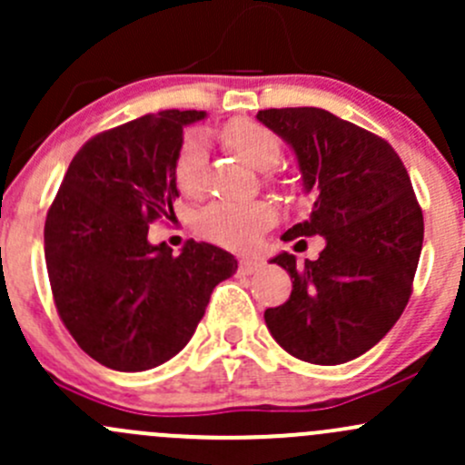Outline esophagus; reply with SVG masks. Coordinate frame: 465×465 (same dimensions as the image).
<instances>
[{"label":"esophagus","mask_w":465,"mask_h":465,"mask_svg":"<svg viewBox=\"0 0 465 465\" xmlns=\"http://www.w3.org/2000/svg\"><path fill=\"white\" fill-rule=\"evenodd\" d=\"M259 266H262V262H257V259H242V262H239V271L243 274L254 272Z\"/></svg>","instance_id":"34e87169"}]
</instances>
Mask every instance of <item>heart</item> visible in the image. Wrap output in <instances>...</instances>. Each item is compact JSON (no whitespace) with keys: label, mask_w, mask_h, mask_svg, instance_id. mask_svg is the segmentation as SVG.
<instances>
[{"label":"heart","mask_w":465,"mask_h":465,"mask_svg":"<svg viewBox=\"0 0 465 465\" xmlns=\"http://www.w3.org/2000/svg\"><path fill=\"white\" fill-rule=\"evenodd\" d=\"M223 142L257 171H271L282 157V142L272 131L251 119H234L223 128ZM206 143L202 134L188 133L174 154V182L179 191L197 194L203 186ZM274 219L266 202H213L197 217V231L208 242L231 251H248Z\"/></svg>","instance_id":"obj_1"}]
</instances>
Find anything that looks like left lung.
<instances>
[{
    "label": "left lung",
    "mask_w": 465,
    "mask_h": 465,
    "mask_svg": "<svg viewBox=\"0 0 465 465\" xmlns=\"http://www.w3.org/2000/svg\"><path fill=\"white\" fill-rule=\"evenodd\" d=\"M257 119L297 154L311 217L283 242L322 234L319 257L286 268L292 292L263 312L274 341L292 357L337 366L371 351L397 323L412 294L423 214L406 166L386 139L323 108H268Z\"/></svg>",
    "instance_id": "obj_1"
}]
</instances>
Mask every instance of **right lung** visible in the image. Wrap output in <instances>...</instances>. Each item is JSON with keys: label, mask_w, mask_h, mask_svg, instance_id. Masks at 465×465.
<instances>
[{"label": "right lung", "mask_w": 465, "mask_h": 465, "mask_svg": "<svg viewBox=\"0 0 465 465\" xmlns=\"http://www.w3.org/2000/svg\"><path fill=\"white\" fill-rule=\"evenodd\" d=\"M203 111H162L88 139L68 166L44 226L59 317L84 352L119 372L162 366L191 341L213 288L237 259L213 243L173 254L148 226L173 219L174 154Z\"/></svg>", "instance_id": "right-lung-1"}]
</instances>
